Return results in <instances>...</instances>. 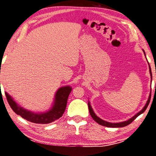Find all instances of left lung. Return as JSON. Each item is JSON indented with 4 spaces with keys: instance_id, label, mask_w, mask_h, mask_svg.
Returning <instances> with one entry per match:
<instances>
[{
    "instance_id": "1",
    "label": "left lung",
    "mask_w": 156,
    "mask_h": 156,
    "mask_svg": "<svg viewBox=\"0 0 156 156\" xmlns=\"http://www.w3.org/2000/svg\"><path fill=\"white\" fill-rule=\"evenodd\" d=\"M144 53H145V51H144ZM149 72H150V73H151V79H152V73H151V68H150V67H149ZM150 100H151V94H150V95H149V99H148V100H147V102L146 104V105L144 106V108H143L142 110H140L139 112H138L136 115L135 116H134V117H133L132 118L129 119V120L126 121H123V122H120V123H117L107 122V121H104L102 119H101L99 118L98 116H96V115L95 114L94 112H93V110L92 109L91 106H90V104L89 103V102H88V107H89V110L90 115L92 117V118L93 119V120L95 121L96 122L100 124V125L106 126V127H125V126H126L127 125H129V124L131 123L132 121L135 119L137 117H138V116H139L140 114H142V113H143L144 112H145V110L147 109V106H148V105H149V102H150Z\"/></svg>"
}]
</instances>
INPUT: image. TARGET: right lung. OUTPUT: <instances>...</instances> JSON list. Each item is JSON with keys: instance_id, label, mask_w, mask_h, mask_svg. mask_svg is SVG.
Segmentation results:
<instances>
[{"instance_id": "1", "label": "right lung", "mask_w": 156, "mask_h": 156, "mask_svg": "<svg viewBox=\"0 0 156 156\" xmlns=\"http://www.w3.org/2000/svg\"><path fill=\"white\" fill-rule=\"evenodd\" d=\"M71 91H72V88L69 86L60 88L56 93L55 104L52 108L49 111L44 113H40V114L28 111V110L24 109L23 108L19 106L6 92H5V95H6L7 100L11 109L17 115L21 116L24 119L30 121V122L46 124L53 122L63 116L66 108L67 100H68L69 95Z\"/></svg>"}]
</instances>
